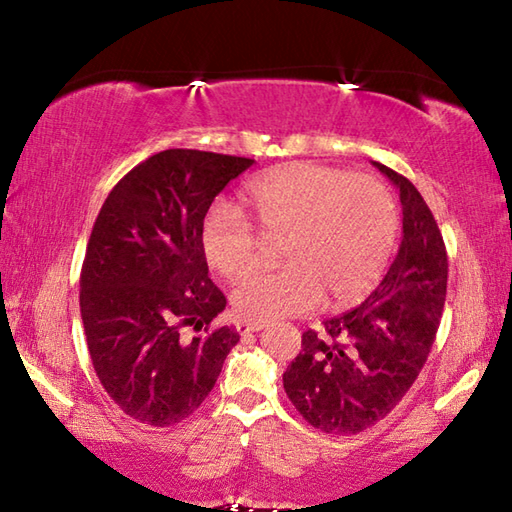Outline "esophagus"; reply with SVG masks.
I'll return each instance as SVG.
<instances>
[{"label": "esophagus", "mask_w": 512, "mask_h": 512, "mask_svg": "<svg viewBox=\"0 0 512 512\" xmlns=\"http://www.w3.org/2000/svg\"><path fill=\"white\" fill-rule=\"evenodd\" d=\"M266 328V323L264 321H250V319H239L237 323H235V330L239 332V334H253V332H259V330H264Z\"/></svg>", "instance_id": "1"}]
</instances>
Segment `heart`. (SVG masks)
<instances>
[{"label":"heart","instance_id":"b5f03b06","mask_svg":"<svg viewBox=\"0 0 512 512\" xmlns=\"http://www.w3.org/2000/svg\"><path fill=\"white\" fill-rule=\"evenodd\" d=\"M244 204L269 238L287 235L289 264L233 292V308L250 321L306 314L323 292L345 306L376 286L398 235V204L374 176L292 162L253 180ZM262 234L233 206L215 204L202 224L206 262L228 281H242L261 261Z\"/></svg>","mask_w":512,"mask_h":512}]
</instances>
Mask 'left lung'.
<instances>
[{
	"label": "left lung",
	"instance_id": "1",
	"mask_svg": "<svg viewBox=\"0 0 512 512\" xmlns=\"http://www.w3.org/2000/svg\"><path fill=\"white\" fill-rule=\"evenodd\" d=\"M402 204V242L380 286L361 306L301 336V352L284 372L292 405L314 429L361 433L407 394L442 319L447 248L427 202L413 184L380 162Z\"/></svg>",
	"mask_w": 512,
	"mask_h": 512
}]
</instances>
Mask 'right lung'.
Returning a JSON list of instances; mask_svg holds the SVG:
<instances>
[{
    "instance_id": "obj_1",
    "label": "right lung",
    "mask_w": 512,
    "mask_h": 512,
    "mask_svg": "<svg viewBox=\"0 0 512 512\" xmlns=\"http://www.w3.org/2000/svg\"><path fill=\"white\" fill-rule=\"evenodd\" d=\"M255 160L167 149L116 184L81 268V319L94 372L118 407L171 427L211 394L237 330L213 319L226 297L209 277L202 224Z\"/></svg>"
}]
</instances>
